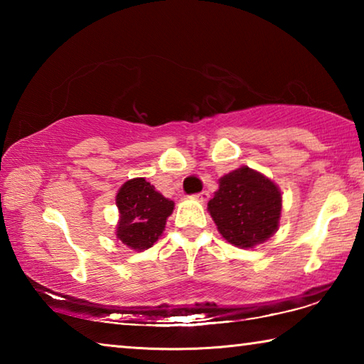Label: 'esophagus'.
<instances>
[{"label":"esophagus","mask_w":364,"mask_h":364,"mask_svg":"<svg viewBox=\"0 0 364 364\" xmlns=\"http://www.w3.org/2000/svg\"><path fill=\"white\" fill-rule=\"evenodd\" d=\"M196 197H197V199H199L200 202H205V200L208 199V197H210V194H208V193H207V191H202V193H199V194H196Z\"/></svg>","instance_id":"esophagus-1"}]
</instances>
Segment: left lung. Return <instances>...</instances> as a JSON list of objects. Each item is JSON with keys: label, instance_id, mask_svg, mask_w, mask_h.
<instances>
[{"label": "left lung", "instance_id": "obj_1", "mask_svg": "<svg viewBox=\"0 0 364 364\" xmlns=\"http://www.w3.org/2000/svg\"><path fill=\"white\" fill-rule=\"evenodd\" d=\"M208 212L228 242L252 249L278 231L282 197L276 184L258 171L241 167L220 178Z\"/></svg>", "mask_w": 364, "mask_h": 364}]
</instances>
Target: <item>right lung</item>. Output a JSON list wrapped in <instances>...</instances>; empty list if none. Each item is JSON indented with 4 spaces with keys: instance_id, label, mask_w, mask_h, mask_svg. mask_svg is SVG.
Wrapping results in <instances>:
<instances>
[{
    "instance_id": "1",
    "label": "right lung",
    "mask_w": 364,
    "mask_h": 364,
    "mask_svg": "<svg viewBox=\"0 0 364 364\" xmlns=\"http://www.w3.org/2000/svg\"><path fill=\"white\" fill-rule=\"evenodd\" d=\"M120 220L117 237L133 250H146L162 236L175 202L164 197L144 178L128 180L115 197Z\"/></svg>"
}]
</instances>
